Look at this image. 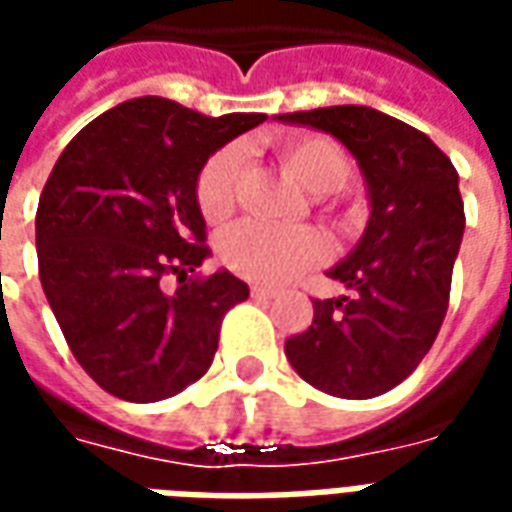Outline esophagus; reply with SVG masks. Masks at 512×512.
I'll list each match as a JSON object with an SVG mask.
<instances>
[{
    "instance_id": "34e87169",
    "label": "esophagus",
    "mask_w": 512,
    "mask_h": 512,
    "mask_svg": "<svg viewBox=\"0 0 512 512\" xmlns=\"http://www.w3.org/2000/svg\"><path fill=\"white\" fill-rule=\"evenodd\" d=\"M249 293H252V299H271V296H274V290L263 288V285H252Z\"/></svg>"
}]
</instances>
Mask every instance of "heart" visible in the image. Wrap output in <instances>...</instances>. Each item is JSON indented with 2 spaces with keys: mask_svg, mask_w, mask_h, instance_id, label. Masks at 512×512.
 Listing matches in <instances>:
<instances>
[{
  "mask_svg": "<svg viewBox=\"0 0 512 512\" xmlns=\"http://www.w3.org/2000/svg\"><path fill=\"white\" fill-rule=\"evenodd\" d=\"M279 156L299 183L315 194H329L351 175V161L332 136L304 134L279 142ZM244 150L227 145L216 150L197 175V205L205 222H224L235 211ZM332 216L334 208H329ZM326 255V241L312 227H271L241 222L219 238V260L233 274L263 285L290 282L307 268L318 266Z\"/></svg>",
  "mask_w": 512,
  "mask_h": 512,
  "instance_id": "1",
  "label": "heart"
}]
</instances>
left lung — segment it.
Segmentation results:
<instances>
[{"label":"left lung","instance_id":"obj_1","mask_svg":"<svg viewBox=\"0 0 512 512\" xmlns=\"http://www.w3.org/2000/svg\"><path fill=\"white\" fill-rule=\"evenodd\" d=\"M337 136L359 161L370 222L329 277L351 290L315 299V318L285 343L290 365L326 395L367 400L408 378L436 340L463 238L458 172L428 134L370 106L279 115Z\"/></svg>","mask_w":512,"mask_h":512}]
</instances>
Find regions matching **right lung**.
<instances>
[{"mask_svg":"<svg viewBox=\"0 0 512 512\" xmlns=\"http://www.w3.org/2000/svg\"><path fill=\"white\" fill-rule=\"evenodd\" d=\"M263 120L145 95L95 117L57 158L35 216L40 285L76 362L109 395L156 403L208 373L224 315L249 288L230 271L197 274L211 255L197 175Z\"/></svg>","mask_w":512,"mask_h":512,"instance_id":"1","label":"right lung"}]
</instances>
